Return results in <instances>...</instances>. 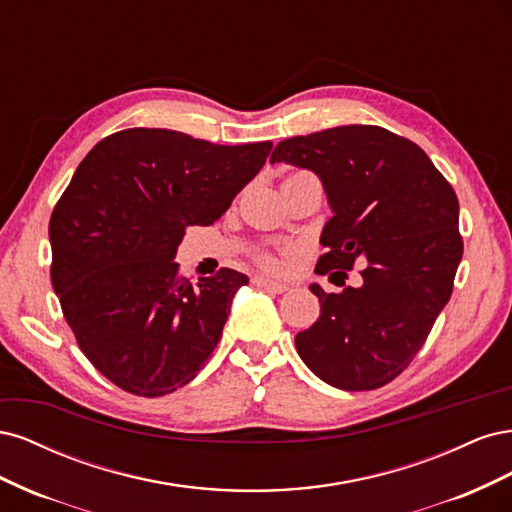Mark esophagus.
I'll return each instance as SVG.
<instances>
[{"instance_id":"obj_1","label":"esophagus","mask_w":512,"mask_h":512,"mask_svg":"<svg viewBox=\"0 0 512 512\" xmlns=\"http://www.w3.org/2000/svg\"><path fill=\"white\" fill-rule=\"evenodd\" d=\"M254 284H256L258 288L271 290V292H275V294H282V292H286V290H288V286H286V284H282V282H273V280H269V277H262V275H256V277H254Z\"/></svg>"}]
</instances>
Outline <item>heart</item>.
Instances as JSON below:
<instances>
[{"mask_svg": "<svg viewBox=\"0 0 512 512\" xmlns=\"http://www.w3.org/2000/svg\"><path fill=\"white\" fill-rule=\"evenodd\" d=\"M256 260L260 262L262 267L269 269V271H277V269L282 267V260H280V256L273 254V252H260V254L256 256Z\"/></svg>", "mask_w": 512, "mask_h": 512, "instance_id": "obj_1", "label": "heart"}]
</instances>
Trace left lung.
<instances>
[{
	"label": "left lung",
	"mask_w": 512,
	"mask_h": 512,
	"mask_svg": "<svg viewBox=\"0 0 512 512\" xmlns=\"http://www.w3.org/2000/svg\"><path fill=\"white\" fill-rule=\"evenodd\" d=\"M271 162L314 170L327 190L333 218L316 271L363 267L356 288L309 286L320 316L294 337L297 352L335 389H380L412 363L453 294L463 254L453 185L421 147L380 126L294 136Z\"/></svg>",
	"instance_id": "8db88e82"
}]
</instances>
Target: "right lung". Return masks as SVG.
<instances>
[{
	"instance_id": "add662e5",
	"label": "right lung",
	"mask_w": 512,
	"mask_h": 512,
	"mask_svg": "<svg viewBox=\"0 0 512 512\" xmlns=\"http://www.w3.org/2000/svg\"><path fill=\"white\" fill-rule=\"evenodd\" d=\"M271 147L128 128L76 168L49 222L51 282L76 344L119 389L160 397L205 367L247 275L222 267L194 284L173 258L185 228L218 220Z\"/></svg>"
}]
</instances>
